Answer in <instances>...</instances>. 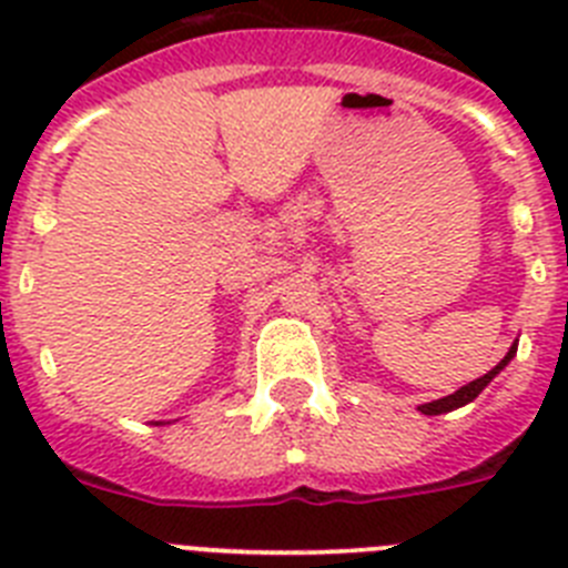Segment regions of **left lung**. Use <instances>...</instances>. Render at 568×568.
<instances>
[{
  "instance_id": "left-lung-1",
  "label": "left lung",
  "mask_w": 568,
  "mask_h": 568,
  "mask_svg": "<svg viewBox=\"0 0 568 568\" xmlns=\"http://www.w3.org/2000/svg\"><path fill=\"white\" fill-rule=\"evenodd\" d=\"M515 353H518V344L509 346V353L504 355V361H500V364L495 366V369H489V373L480 375V378H475V381H469V384H466V386H460L458 393L446 395V398L433 400V404H420L418 413H424V415H444V413H453V409H458V406H466V404H469V400H475L480 393H484V386L489 384V381L495 378V375H498L500 369H504V366L509 364L511 358H515Z\"/></svg>"
}]
</instances>
